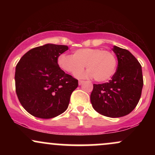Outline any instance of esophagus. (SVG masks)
<instances>
[{
    "label": "esophagus",
    "mask_w": 155,
    "mask_h": 155,
    "mask_svg": "<svg viewBox=\"0 0 155 155\" xmlns=\"http://www.w3.org/2000/svg\"><path fill=\"white\" fill-rule=\"evenodd\" d=\"M83 83H84L83 80H79V85H81Z\"/></svg>",
    "instance_id": "esophagus-1"
}]
</instances>
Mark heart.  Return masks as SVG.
Instances as JSON below:
<instances>
[{
  "instance_id": "obj_1",
  "label": "heart",
  "mask_w": 155,
  "mask_h": 155,
  "mask_svg": "<svg viewBox=\"0 0 155 155\" xmlns=\"http://www.w3.org/2000/svg\"><path fill=\"white\" fill-rule=\"evenodd\" d=\"M58 63L63 71L76 74L85 67L88 70L79 73V78L94 77L95 81L102 82L109 80L115 74L117 60L114 54L98 48H83L76 49L74 54L63 53L58 58Z\"/></svg>"
}]
</instances>
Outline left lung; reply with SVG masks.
Listing matches in <instances>:
<instances>
[{
    "label": "left lung",
    "instance_id": "1",
    "mask_svg": "<svg viewBox=\"0 0 155 155\" xmlns=\"http://www.w3.org/2000/svg\"><path fill=\"white\" fill-rule=\"evenodd\" d=\"M118 60L117 69L108 82L93 84L90 95L92 107L104 116L121 117L136 107L143 80L141 65L127 49L114 46Z\"/></svg>",
    "mask_w": 155,
    "mask_h": 155
}]
</instances>
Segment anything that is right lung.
Segmentation results:
<instances>
[{
    "instance_id": "1",
    "label": "right lung",
    "mask_w": 155,
    "mask_h": 155,
    "mask_svg": "<svg viewBox=\"0 0 155 155\" xmlns=\"http://www.w3.org/2000/svg\"><path fill=\"white\" fill-rule=\"evenodd\" d=\"M68 49L47 44L26 52L16 66L15 88L23 108L38 118L51 119L68 108L78 80L59 67L58 58Z\"/></svg>"
}]
</instances>
